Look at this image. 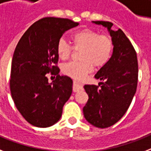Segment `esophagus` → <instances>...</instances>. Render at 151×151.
Masks as SVG:
<instances>
[{
	"label": "esophagus",
	"instance_id": "1",
	"mask_svg": "<svg viewBox=\"0 0 151 151\" xmlns=\"http://www.w3.org/2000/svg\"><path fill=\"white\" fill-rule=\"evenodd\" d=\"M83 88H82V86L78 83L77 81H73V92H78L81 91Z\"/></svg>",
	"mask_w": 151,
	"mask_h": 151
}]
</instances>
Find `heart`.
<instances>
[{"label": "heart", "mask_w": 151, "mask_h": 151, "mask_svg": "<svg viewBox=\"0 0 151 151\" xmlns=\"http://www.w3.org/2000/svg\"><path fill=\"white\" fill-rule=\"evenodd\" d=\"M71 39L73 46L63 38L58 41L56 46L57 54L62 60L68 59L74 50L81 51V61L70 62L63 66L65 75L81 80L91 73L94 66L101 68L110 61L114 50V41L110 35L85 28L73 34Z\"/></svg>", "instance_id": "obj_1"}]
</instances>
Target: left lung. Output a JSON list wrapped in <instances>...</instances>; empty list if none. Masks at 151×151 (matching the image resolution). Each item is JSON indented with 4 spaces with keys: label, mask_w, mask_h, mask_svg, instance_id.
I'll return each instance as SVG.
<instances>
[{
    "label": "left lung",
    "mask_w": 151,
    "mask_h": 151,
    "mask_svg": "<svg viewBox=\"0 0 151 151\" xmlns=\"http://www.w3.org/2000/svg\"><path fill=\"white\" fill-rule=\"evenodd\" d=\"M106 27L114 41L110 61L95 75L99 85H85L88 100L83 108L90 124L105 129L117 123L129 109L136 92L138 61L135 48L121 29L112 30L113 23L92 21Z\"/></svg>",
    "instance_id": "8db88e82"
}]
</instances>
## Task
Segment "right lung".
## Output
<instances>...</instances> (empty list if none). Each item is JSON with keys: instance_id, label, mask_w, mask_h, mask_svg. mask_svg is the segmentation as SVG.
<instances>
[{"instance_id": "1", "label": "right lung", "mask_w": 151, "mask_h": 151, "mask_svg": "<svg viewBox=\"0 0 151 151\" xmlns=\"http://www.w3.org/2000/svg\"><path fill=\"white\" fill-rule=\"evenodd\" d=\"M78 24L69 19L43 18L29 27L16 45L11 69V94L18 110L34 126L55 124L70 97L73 81L59 74L56 46L63 34ZM48 73L57 75L52 83H48Z\"/></svg>"}]
</instances>
